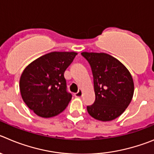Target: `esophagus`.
I'll use <instances>...</instances> for the list:
<instances>
[{
    "label": "esophagus",
    "mask_w": 154,
    "mask_h": 154,
    "mask_svg": "<svg viewBox=\"0 0 154 154\" xmlns=\"http://www.w3.org/2000/svg\"><path fill=\"white\" fill-rule=\"evenodd\" d=\"M74 96L75 97H80L82 96V90H79L76 93H74Z\"/></svg>",
    "instance_id": "esophagus-1"
}]
</instances>
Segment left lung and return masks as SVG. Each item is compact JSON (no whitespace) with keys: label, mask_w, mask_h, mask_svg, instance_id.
<instances>
[{"label":"left lung","mask_w":154,"mask_h":154,"mask_svg":"<svg viewBox=\"0 0 154 154\" xmlns=\"http://www.w3.org/2000/svg\"><path fill=\"white\" fill-rule=\"evenodd\" d=\"M91 67L96 95L94 103L87 107L95 119L109 122L122 114L134 94V82L125 66L106 53L82 52Z\"/></svg>","instance_id":"left-lung-1"}]
</instances>
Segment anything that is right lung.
I'll return each mask as SVG.
<instances>
[{
	"instance_id": "1",
	"label": "right lung",
	"mask_w": 154,
	"mask_h": 154,
	"mask_svg": "<svg viewBox=\"0 0 154 154\" xmlns=\"http://www.w3.org/2000/svg\"><path fill=\"white\" fill-rule=\"evenodd\" d=\"M77 53L53 51L30 63L20 80L24 103L37 116L51 118L62 112L72 98L67 91L64 71Z\"/></svg>"
}]
</instances>
